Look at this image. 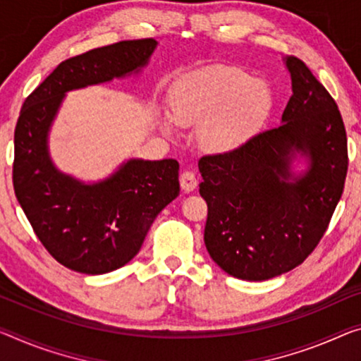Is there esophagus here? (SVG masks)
I'll return each mask as SVG.
<instances>
[{
  "instance_id": "obj_1",
  "label": "esophagus",
  "mask_w": 361,
  "mask_h": 361,
  "mask_svg": "<svg viewBox=\"0 0 361 361\" xmlns=\"http://www.w3.org/2000/svg\"><path fill=\"white\" fill-rule=\"evenodd\" d=\"M198 185L197 176L192 173V171H184L180 174V187L184 192H193Z\"/></svg>"
}]
</instances>
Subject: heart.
<instances>
[{"mask_svg":"<svg viewBox=\"0 0 361 361\" xmlns=\"http://www.w3.org/2000/svg\"><path fill=\"white\" fill-rule=\"evenodd\" d=\"M271 92L259 79L227 66H212L177 82L169 95L171 119L177 127H195L209 153L242 147L268 114Z\"/></svg>","mask_w":361,"mask_h":361,"instance_id":"b5f03b06","label":"heart"}]
</instances>
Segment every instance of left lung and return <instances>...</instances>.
Instances as JSON below:
<instances>
[{
    "label": "left lung",
    "mask_w": 361,
    "mask_h": 361,
    "mask_svg": "<svg viewBox=\"0 0 361 361\" xmlns=\"http://www.w3.org/2000/svg\"><path fill=\"white\" fill-rule=\"evenodd\" d=\"M292 97L282 124L234 152L198 161L208 204L204 245L243 281H266L302 264L328 229L348 168L347 134L334 98L302 59L289 56ZM298 154L303 175L291 173Z\"/></svg>",
    "instance_id": "8db88e82"
}]
</instances>
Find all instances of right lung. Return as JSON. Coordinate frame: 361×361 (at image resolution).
<instances>
[{"mask_svg": "<svg viewBox=\"0 0 361 361\" xmlns=\"http://www.w3.org/2000/svg\"><path fill=\"white\" fill-rule=\"evenodd\" d=\"M157 45L153 38L126 40L66 59L22 104L16 197L48 253L77 273H111L135 257L159 212L179 195V163L129 159L108 179L84 184L54 168L49 127L66 92L138 72Z\"/></svg>", "mask_w": 361, "mask_h": 361, "instance_id": "1", "label": "right lung"}]
</instances>
